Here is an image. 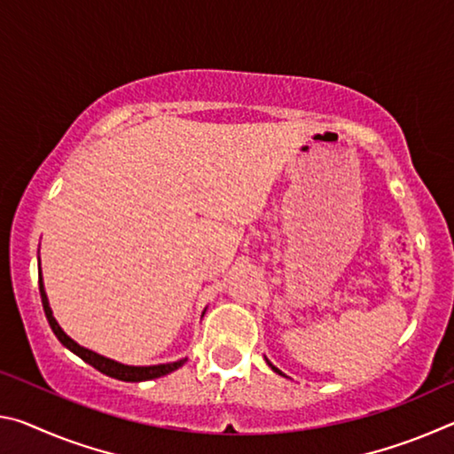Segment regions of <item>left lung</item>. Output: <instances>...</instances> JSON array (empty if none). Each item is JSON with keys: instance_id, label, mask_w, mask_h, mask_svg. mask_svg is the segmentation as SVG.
Instances as JSON below:
<instances>
[{"instance_id": "left-lung-1", "label": "left lung", "mask_w": 454, "mask_h": 454, "mask_svg": "<svg viewBox=\"0 0 454 454\" xmlns=\"http://www.w3.org/2000/svg\"><path fill=\"white\" fill-rule=\"evenodd\" d=\"M266 363H268V366H270V368H272V371H274V372H278L280 376H286V374H284L282 371H278V368H276V366H274V364H272V363H270V360H268V358H266Z\"/></svg>"}]
</instances>
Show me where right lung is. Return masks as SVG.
Masks as SVG:
<instances>
[{
    "label": "right lung",
    "mask_w": 454,
    "mask_h": 454,
    "mask_svg": "<svg viewBox=\"0 0 454 454\" xmlns=\"http://www.w3.org/2000/svg\"><path fill=\"white\" fill-rule=\"evenodd\" d=\"M40 294H42V304H43V312H45V318H48L50 326L53 330V334L58 336V340L64 344L67 350H72L74 355H78L83 363H88L96 368V371L104 372L106 376H112V379H118V380H124V382H142V380H152V379H160V376H166L174 371H178V368L186 363V358L182 360H176V363H166V364H152V366H132V364H121L118 360H112L107 356L98 355V352L90 350V348H83L80 347L78 342L72 340L70 336H67L61 326L58 325V320L53 318V312L50 309V302H48V294H45V288H43V280H42V268H40Z\"/></svg>",
    "instance_id": "add662e5"
}]
</instances>
